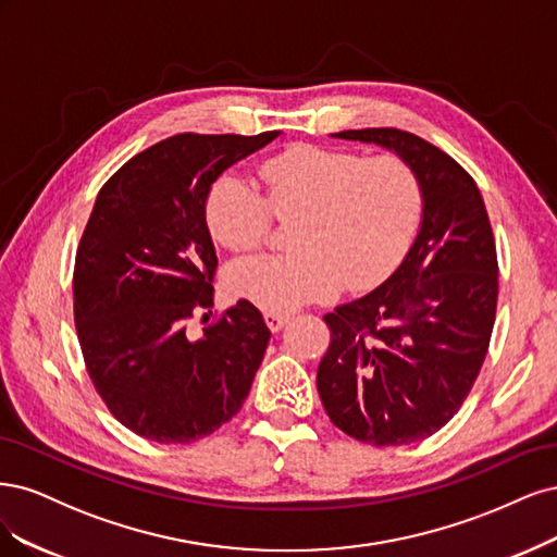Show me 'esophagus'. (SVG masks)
<instances>
[{"label":"esophagus","instance_id":"esophagus-1","mask_svg":"<svg viewBox=\"0 0 557 557\" xmlns=\"http://www.w3.org/2000/svg\"><path fill=\"white\" fill-rule=\"evenodd\" d=\"M263 319H265L268 329H271L273 333H277V331H282V329H284L286 321H289V314H280V312H265V314H263Z\"/></svg>","mask_w":557,"mask_h":557}]
</instances>
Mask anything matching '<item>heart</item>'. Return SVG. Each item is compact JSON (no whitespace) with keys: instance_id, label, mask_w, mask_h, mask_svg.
I'll return each mask as SVG.
<instances>
[{"instance_id":"b5f03b06","label":"heart","mask_w":557,"mask_h":557,"mask_svg":"<svg viewBox=\"0 0 557 557\" xmlns=\"http://www.w3.org/2000/svg\"><path fill=\"white\" fill-rule=\"evenodd\" d=\"M265 201L238 175H224L206 199L210 236L231 252L265 243L271 212L296 220L292 255L233 263V296L265 312H292L335 286L363 289L380 282L417 228L421 189L398 154L361 157L349 150L298 146L259 169Z\"/></svg>"}]
</instances>
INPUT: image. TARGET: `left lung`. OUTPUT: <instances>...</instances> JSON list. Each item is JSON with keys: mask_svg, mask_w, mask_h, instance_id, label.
Here are the masks:
<instances>
[{"mask_svg": "<svg viewBox=\"0 0 557 557\" xmlns=\"http://www.w3.org/2000/svg\"><path fill=\"white\" fill-rule=\"evenodd\" d=\"M405 159L421 189V224L376 289L324 321L331 347L319 398L349 437L400 446L454 419L486 358L497 308V252L481 191L458 161L400 129H349Z\"/></svg>", "mask_w": 557, "mask_h": 557, "instance_id": "left-lung-1", "label": "left lung"}]
</instances>
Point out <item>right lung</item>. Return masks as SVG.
<instances>
[{"label": "right lung", "mask_w": 557, "mask_h": 557, "mask_svg": "<svg viewBox=\"0 0 557 557\" xmlns=\"http://www.w3.org/2000/svg\"><path fill=\"white\" fill-rule=\"evenodd\" d=\"M277 136L177 134L129 159L97 196L76 255V331L101 400L140 437H208L252 388L271 339L255 305L238 300L199 339L185 321L214 298L208 194Z\"/></svg>", "instance_id": "add662e5"}]
</instances>
